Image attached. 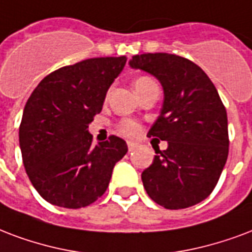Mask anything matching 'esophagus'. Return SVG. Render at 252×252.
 <instances>
[{
  "mask_svg": "<svg viewBox=\"0 0 252 252\" xmlns=\"http://www.w3.org/2000/svg\"><path fill=\"white\" fill-rule=\"evenodd\" d=\"M137 147H139V145H137L136 143H133V141H128V151L129 152L136 151V149H137Z\"/></svg>",
  "mask_w": 252,
  "mask_h": 252,
  "instance_id": "34e87169",
  "label": "esophagus"
}]
</instances>
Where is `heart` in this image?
Segmentation results:
<instances>
[{
  "label": "heart",
  "mask_w": 252,
  "mask_h": 252,
  "mask_svg": "<svg viewBox=\"0 0 252 252\" xmlns=\"http://www.w3.org/2000/svg\"><path fill=\"white\" fill-rule=\"evenodd\" d=\"M151 83H155V82H153L152 79H149V78H145V76L139 78V79L134 80V83H133L134 91H139V90L147 87L148 84H151ZM119 129H120L122 133L126 134V136H134L136 133H139L140 128H139V124H137L136 122H133V120L124 119V120H122L120 124H119Z\"/></svg>",
  "instance_id": "b5f03b06"
}]
</instances>
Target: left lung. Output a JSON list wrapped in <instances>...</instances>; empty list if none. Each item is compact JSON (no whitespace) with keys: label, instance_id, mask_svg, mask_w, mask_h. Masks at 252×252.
<instances>
[{"label":"left lung","instance_id":"left-lung-1","mask_svg":"<svg viewBox=\"0 0 252 252\" xmlns=\"http://www.w3.org/2000/svg\"><path fill=\"white\" fill-rule=\"evenodd\" d=\"M129 66L158 79L164 90L160 116L149 137L168 141L141 174L148 195L170 210L197 205L216 188L228 155L227 113L205 71L186 58L134 55Z\"/></svg>","mask_w":252,"mask_h":252}]
</instances>
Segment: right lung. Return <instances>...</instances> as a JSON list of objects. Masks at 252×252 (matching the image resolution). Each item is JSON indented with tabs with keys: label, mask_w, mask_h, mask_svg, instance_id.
I'll list each match as a JSON object with an SVG mask.
<instances>
[{
	"label": "right lung",
	"mask_w": 252,
	"mask_h": 252,
	"mask_svg": "<svg viewBox=\"0 0 252 252\" xmlns=\"http://www.w3.org/2000/svg\"><path fill=\"white\" fill-rule=\"evenodd\" d=\"M126 62V57L92 58L62 67L26 101L19 147L32 186L47 202L80 209L108 188L113 166L128 147L118 136L92 145L87 128Z\"/></svg>",
	"instance_id": "obj_1"
}]
</instances>
